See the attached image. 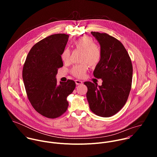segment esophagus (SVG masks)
Here are the masks:
<instances>
[{"instance_id": "obj_1", "label": "esophagus", "mask_w": 157, "mask_h": 157, "mask_svg": "<svg viewBox=\"0 0 157 157\" xmlns=\"http://www.w3.org/2000/svg\"><path fill=\"white\" fill-rule=\"evenodd\" d=\"M75 82H76V85H79V84H81L82 83V81H79V80H78V79H76V80H75Z\"/></svg>"}]
</instances>
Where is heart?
Instances as JSON below:
<instances>
[{
	"label": "heart",
	"instance_id": "b5f03b06",
	"mask_svg": "<svg viewBox=\"0 0 157 157\" xmlns=\"http://www.w3.org/2000/svg\"><path fill=\"white\" fill-rule=\"evenodd\" d=\"M73 44L76 49L82 51L81 61L83 63L74 66L70 72L74 76L81 78L85 76L88 70V64L94 66L100 62L102 58V52L93 38L89 36H81L75 40ZM60 57L64 63H68L70 57V50L64 48L61 53Z\"/></svg>",
	"mask_w": 157,
	"mask_h": 157
}]
</instances>
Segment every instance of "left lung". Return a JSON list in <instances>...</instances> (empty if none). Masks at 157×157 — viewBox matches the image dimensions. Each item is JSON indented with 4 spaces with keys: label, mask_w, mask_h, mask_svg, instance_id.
Wrapping results in <instances>:
<instances>
[{
    "label": "left lung",
    "mask_w": 157,
    "mask_h": 157,
    "mask_svg": "<svg viewBox=\"0 0 157 157\" xmlns=\"http://www.w3.org/2000/svg\"><path fill=\"white\" fill-rule=\"evenodd\" d=\"M99 41L102 58L93 75L102 80V85L89 81L86 97L91 110L98 116L115 115L125 104L132 87L133 68L128 52L122 43L105 33L92 32Z\"/></svg>",
    "instance_id": "1"
}]
</instances>
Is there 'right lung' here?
<instances>
[{
	"mask_svg": "<svg viewBox=\"0 0 157 157\" xmlns=\"http://www.w3.org/2000/svg\"><path fill=\"white\" fill-rule=\"evenodd\" d=\"M68 35H52L37 42L30 50L22 71L26 93L34 109L41 116L55 119L68 109L67 97L76 87L74 81L57 83L58 70L63 66L60 55Z\"/></svg>",
	"mask_w": 157,
	"mask_h": 157,
	"instance_id": "1",
	"label": "right lung"
}]
</instances>
